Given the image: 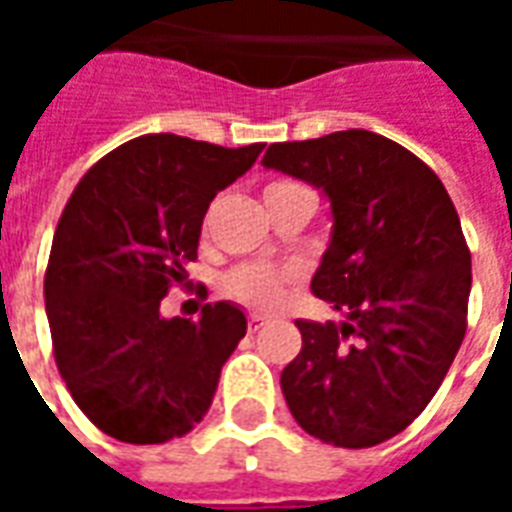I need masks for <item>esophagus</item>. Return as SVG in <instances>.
<instances>
[{
	"mask_svg": "<svg viewBox=\"0 0 512 512\" xmlns=\"http://www.w3.org/2000/svg\"><path fill=\"white\" fill-rule=\"evenodd\" d=\"M263 323H266V318H263L260 312H249V332H257V329H263Z\"/></svg>",
	"mask_w": 512,
	"mask_h": 512,
	"instance_id": "34e87169",
	"label": "esophagus"
}]
</instances>
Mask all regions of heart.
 I'll return each mask as SVG.
<instances>
[{"mask_svg": "<svg viewBox=\"0 0 512 512\" xmlns=\"http://www.w3.org/2000/svg\"><path fill=\"white\" fill-rule=\"evenodd\" d=\"M299 189L301 186L293 180H274L263 189V200H266V205H271V202L282 200V197H288ZM288 277L290 271H285V268L268 266V263H244V266H235L233 271H227L222 288L230 299L241 301L246 307L271 310L282 299Z\"/></svg>", "mask_w": 512, "mask_h": 512, "instance_id": "b5f03b06", "label": "heart"}]
</instances>
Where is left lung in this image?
<instances>
[{
  "label": "left lung",
  "instance_id": "8db88e82",
  "mask_svg": "<svg viewBox=\"0 0 512 512\" xmlns=\"http://www.w3.org/2000/svg\"><path fill=\"white\" fill-rule=\"evenodd\" d=\"M263 167L332 202V241L312 293L343 323L296 321L282 370L290 414L315 439L362 450L425 411L466 334L472 255L439 175L411 150L351 128L268 145Z\"/></svg>",
  "mask_w": 512,
  "mask_h": 512
}]
</instances>
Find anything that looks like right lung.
<instances>
[{
	"label": "right lung",
	"mask_w": 512,
	"mask_h": 512,
	"mask_svg": "<svg viewBox=\"0 0 512 512\" xmlns=\"http://www.w3.org/2000/svg\"><path fill=\"white\" fill-rule=\"evenodd\" d=\"M263 142L222 147L145 134L112 150L73 189L43 279L54 362L84 417L128 444L186 436L211 408L222 365L246 334L230 301L200 321L161 318L186 282L211 200Z\"/></svg>",
	"instance_id": "right-lung-1"
}]
</instances>
